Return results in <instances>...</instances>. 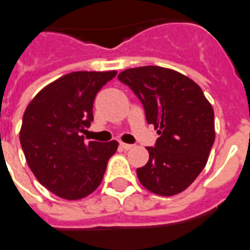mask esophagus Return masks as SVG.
Here are the masks:
<instances>
[{
    "mask_svg": "<svg viewBox=\"0 0 250 250\" xmlns=\"http://www.w3.org/2000/svg\"><path fill=\"white\" fill-rule=\"evenodd\" d=\"M120 147L121 148H124V150H130L131 147H133V145H129V143H120Z\"/></svg>",
    "mask_w": 250,
    "mask_h": 250,
    "instance_id": "esophagus-1",
    "label": "esophagus"
}]
</instances>
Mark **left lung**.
I'll return each mask as SVG.
<instances>
[{
	"label": "left lung",
	"instance_id": "left-lung-1",
	"mask_svg": "<svg viewBox=\"0 0 250 250\" xmlns=\"http://www.w3.org/2000/svg\"><path fill=\"white\" fill-rule=\"evenodd\" d=\"M119 81L141 100L147 124L158 129L146 166L137 169L147 190L175 195L185 190L208 163L215 141L214 111L201 87L177 71L160 66L127 69Z\"/></svg>",
	"mask_w": 250,
	"mask_h": 250
}]
</instances>
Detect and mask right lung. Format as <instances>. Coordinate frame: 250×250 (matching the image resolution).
<instances>
[{
	"label": "right lung",
	"mask_w": 250,
	"mask_h": 250,
	"mask_svg": "<svg viewBox=\"0 0 250 250\" xmlns=\"http://www.w3.org/2000/svg\"><path fill=\"white\" fill-rule=\"evenodd\" d=\"M116 71H74L44 87L24 111L21 146L42 187L63 199H81L100 185L117 141L84 142L92 105Z\"/></svg>",
	"instance_id": "obj_1"
}]
</instances>
